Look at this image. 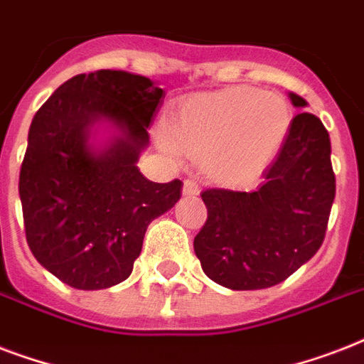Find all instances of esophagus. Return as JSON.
Here are the masks:
<instances>
[{"label":"esophagus","instance_id":"obj_1","mask_svg":"<svg viewBox=\"0 0 364 364\" xmlns=\"http://www.w3.org/2000/svg\"><path fill=\"white\" fill-rule=\"evenodd\" d=\"M198 193V183L193 181V179H185V181H183V194H185V196H196Z\"/></svg>","mask_w":364,"mask_h":364}]
</instances>
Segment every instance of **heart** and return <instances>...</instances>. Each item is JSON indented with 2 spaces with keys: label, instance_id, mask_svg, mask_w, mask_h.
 I'll return each mask as SVG.
<instances>
[{
  "label": "heart",
  "instance_id": "b5f03b06",
  "mask_svg": "<svg viewBox=\"0 0 364 364\" xmlns=\"http://www.w3.org/2000/svg\"><path fill=\"white\" fill-rule=\"evenodd\" d=\"M291 126V107L276 92L232 87L187 100L168 122L170 147L204 162L213 179L240 183L264 170Z\"/></svg>",
  "mask_w": 364,
  "mask_h": 364
}]
</instances>
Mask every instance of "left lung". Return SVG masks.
Returning a JSON list of instances; mask_svg holds the SVG:
<instances>
[{
  "label": "left lung",
  "instance_id": "1",
  "mask_svg": "<svg viewBox=\"0 0 364 364\" xmlns=\"http://www.w3.org/2000/svg\"><path fill=\"white\" fill-rule=\"evenodd\" d=\"M294 107L306 100L289 94ZM253 193L208 188V219L194 238L205 276L234 291L285 282L317 253L336 193L331 137L311 113L294 117L277 159Z\"/></svg>",
  "mask_w": 364,
  "mask_h": 364
}]
</instances>
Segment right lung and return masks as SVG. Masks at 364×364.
Masks as SVG:
<instances>
[{"instance_id":"obj_1","label":"right lung","mask_w":364,"mask_h":364,"mask_svg":"<svg viewBox=\"0 0 364 364\" xmlns=\"http://www.w3.org/2000/svg\"><path fill=\"white\" fill-rule=\"evenodd\" d=\"M162 98L147 77L100 70L71 77L31 121L18 181L26 240L70 287L124 282L149 223L181 198L179 179L153 183L136 166ZM96 124L114 128L102 148L90 143Z\"/></svg>"}]
</instances>
